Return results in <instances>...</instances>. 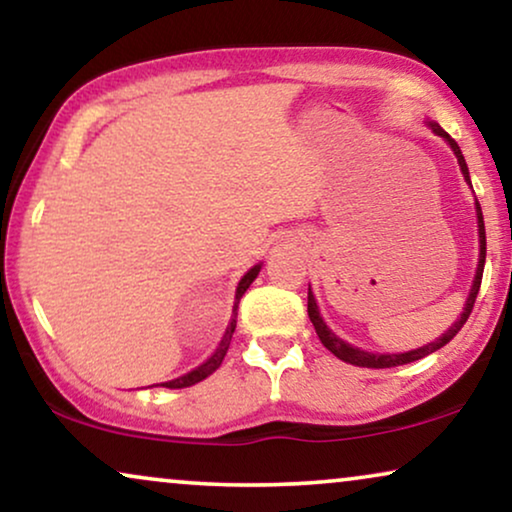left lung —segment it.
I'll return each mask as SVG.
<instances>
[{"mask_svg": "<svg viewBox=\"0 0 512 512\" xmlns=\"http://www.w3.org/2000/svg\"><path fill=\"white\" fill-rule=\"evenodd\" d=\"M424 124L431 128V131L438 135L447 142V147L452 149L456 161H459V170L463 175V180H466V185L473 189L470 185V173H468V166H466V159H463L461 154V147L456 145V140H452V135L447 131H442L440 124H435L431 119H424ZM475 217H478V241H480V255H478V269H475V276H473V285H470L468 290V297H466V304H463V311L461 316L454 320L452 325L447 327L445 332L438 339H433V342H428L424 346H419V349H412V351H403V353H379V351H365V349H358V346H353L349 342H344L342 337L335 335V332L330 330V325L325 323L323 316H320V309L316 304V297H313L311 292V285H309V304H306V309H309V318L313 327H316V335L320 342L327 351L332 353V356H337L339 360H344V363L349 365H356V367H374V370H381V367H395V365H407V363H414V360L419 358H426L435 353L438 349H442L447 342H452L456 337V332L461 330L463 323H466L470 311H473V304H475V297H478V290H480V283H482V271H485V257H487V234H485V220H482V208L478 199H475Z\"/></svg>", "mask_w": 512, "mask_h": 512, "instance_id": "8db88e82", "label": "left lung"}]
</instances>
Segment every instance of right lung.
Wrapping results in <instances>:
<instances>
[{
	"label": "right lung",
	"instance_id": "right-lung-1",
	"mask_svg": "<svg viewBox=\"0 0 512 512\" xmlns=\"http://www.w3.org/2000/svg\"><path fill=\"white\" fill-rule=\"evenodd\" d=\"M262 264H264V262H257L255 267L245 271L241 281H238V285H236V295H234V309H231V320H229L227 330H224L220 344H217V349H215L213 353H210V356H208L206 360H203V363H201L199 367H194V370H189L187 374H182V377H175V379H170V381H163V384H161L163 388H187V386H194V384H199V381H203L206 377H210V374H213V372L217 370V367L222 365V360H224V356H227V349H229V344H231V337H234V330H236L238 302H241L243 292L250 288V283L255 281L257 276H260ZM156 386H159V384H156Z\"/></svg>",
	"mask_w": 512,
	"mask_h": 512
}]
</instances>
